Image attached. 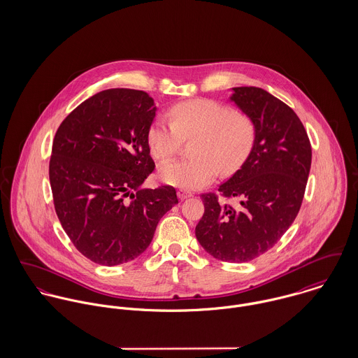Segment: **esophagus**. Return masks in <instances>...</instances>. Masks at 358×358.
Returning a JSON list of instances; mask_svg holds the SVG:
<instances>
[{
	"mask_svg": "<svg viewBox=\"0 0 358 358\" xmlns=\"http://www.w3.org/2000/svg\"><path fill=\"white\" fill-rule=\"evenodd\" d=\"M178 197H179L180 200H186V199L192 197V193H190V192H186V190H183V189H180V190H178Z\"/></svg>",
	"mask_w": 358,
	"mask_h": 358,
	"instance_id": "obj_1",
	"label": "esophagus"
}]
</instances>
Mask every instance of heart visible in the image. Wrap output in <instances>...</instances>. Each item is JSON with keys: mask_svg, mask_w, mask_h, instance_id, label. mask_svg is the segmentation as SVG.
I'll list each match as a JSON object with an SVG mask.
<instances>
[{"mask_svg": "<svg viewBox=\"0 0 358 358\" xmlns=\"http://www.w3.org/2000/svg\"><path fill=\"white\" fill-rule=\"evenodd\" d=\"M172 121L158 115L149 129V146L155 158L165 161L178 153L182 139L197 136L193 159L171 161L159 166V179L183 190L209 185L217 175L238 171L254 149V121L226 104L212 99L178 103Z\"/></svg>", "mask_w": 358, "mask_h": 358, "instance_id": "b5f03b06", "label": "heart"}]
</instances>
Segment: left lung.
Wrapping results in <instances>:
<instances>
[{
    "label": "left lung",
    "instance_id": "obj_1",
    "mask_svg": "<svg viewBox=\"0 0 358 358\" xmlns=\"http://www.w3.org/2000/svg\"><path fill=\"white\" fill-rule=\"evenodd\" d=\"M230 102L256 128L254 149L236 173L219 186L240 205L203 194L204 215L196 226L201 247L215 259L244 263L273 248L294 223L311 165L306 129L295 111L256 87L231 88Z\"/></svg>",
    "mask_w": 358,
    "mask_h": 358
}]
</instances>
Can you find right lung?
I'll return each mask as SVG.
<instances>
[{
	"instance_id": "1",
	"label": "right lung",
	"mask_w": 358,
	"mask_h": 358,
	"mask_svg": "<svg viewBox=\"0 0 358 358\" xmlns=\"http://www.w3.org/2000/svg\"><path fill=\"white\" fill-rule=\"evenodd\" d=\"M149 94L106 90L76 107L52 145L50 182L56 215L74 247L115 266L150 245L159 219L178 204L171 186L143 189L153 172Z\"/></svg>"
}]
</instances>
